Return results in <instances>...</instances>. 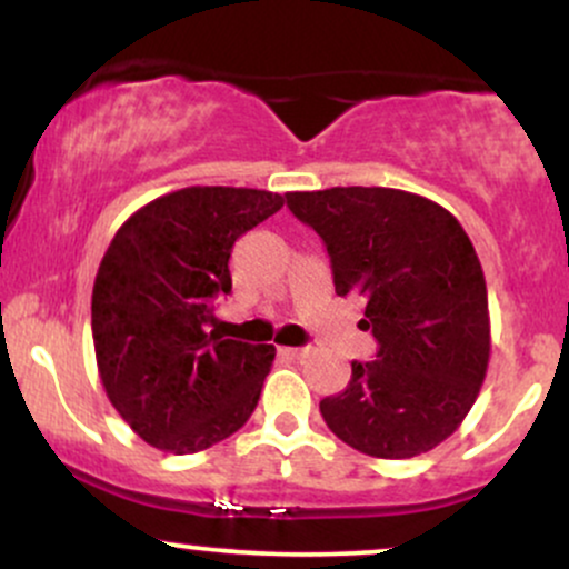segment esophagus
I'll return each instance as SVG.
<instances>
[{
  "mask_svg": "<svg viewBox=\"0 0 569 569\" xmlns=\"http://www.w3.org/2000/svg\"><path fill=\"white\" fill-rule=\"evenodd\" d=\"M280 356H289V358H302V356H307V348H280Z\"/></svg>",
  "mask_w": 569,
  "mask_h": 569,
  "instance_id": "esophagus-1",
  "label": "esophagus"
}]
</instances>
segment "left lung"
Returning a JSON list of instances; mask_svg holds the SVG:
<instances>
[{
    "label": "left lung",
    "mask_w": 569,
    "mask_h": 569,
    "mask_svg": "<svg viewBox=\"0 0 569 569\" xmlns=\"http://www.w3.org/2000/svg\"><path fill=\"white\" fill-rule=\"evenodd\" d=\"M323 238L339 297L363 302L377 361H352L342 393L321 401L337 439L407 460L460 428L487 377V280L462 224L439 202L390 187L286 194Z\"/></svg>",
    "instance_id": "left-lung-1"
}]
</instances>
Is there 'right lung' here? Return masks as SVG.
I'll list each match as a JSON object with an SVG mask.
<instances>
[{"mask_svg":"<svg viewBox=\"0 0 569 569\" xmlns=\"http://www.w3.org/2000/svg\"><path fill=\"white\" fill-rule=\"evenodd\" d=\"M283 208L246 187H184L147 202L103 253L93 283L98 377L122 420L154 449L192 455L257 409L276 348L224 339L211 299L232 291L240 234Z\"/></svg>","mask_w":569,"mask_h":569,"instance_id":"add662e5","label":"right lung"}]
</instances>
